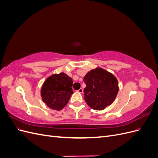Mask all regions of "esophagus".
I'll return each instance as SVG.
<instances>
[{
    "label": "esophagus",
    "instance_id": "esophagus-1",
    "mask_svg": "<svg viewBox=\"0 0 158 158\" xmlns=\"http://www.w3.org/2000/svg\"><path fill=\"white\" fill-rule=\"evenodd\" d=\"M78 92L79 93H80V94H82L83 92H84V90H83L82 88H80V89L78 90Z\"/></svg>",
    "mask_w": 158,
    "mask_h": 158
}]
</instances>
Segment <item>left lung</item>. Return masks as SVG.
<instances>
[{
    "label": "left lung",
    "mask_w": 158,
    "mask_h": 158,
    "mask_svg": "<svg viewBox=\"0 0 158 158\" xmlns=\"http://www.w3.org/2000/svg\"><path fill=\"white\" fill-rule=\"evenodd\" d=\"M86 85L84 99L95 110H103L111 105L118 92V81L114 76L101 68L92 70L84 77Z\"/></svg>",
    "instance_id": "left-lung-1"
}]
</instances>
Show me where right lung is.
I'll list each match as a JSON object with an SVG mask.
<instances>
[{"mask_svg": "<svg viewBox=\"0 0 158 158\" xmlns=\"http://www.w3.org/2000/svg\"><path fill=\"white\" fill-rule=\"evenodd\" d=\"M73 83L72 78L63 73L52 74L42 85L41 94L43 101L52 109H63L73 94Z\"/></svg>", "mask_w": 158, "mask_h": 158, "instance_id": "1", "label": "right lung"}]
</instances>
